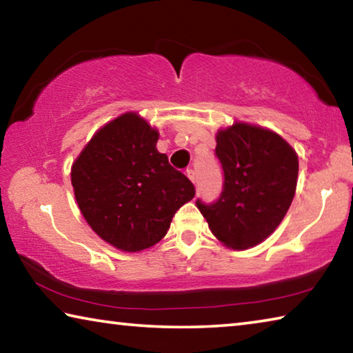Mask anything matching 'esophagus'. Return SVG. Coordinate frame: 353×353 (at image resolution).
Masks as SVG:
<instances>
[{
	"instance_id": "1",
	"label": "esophagus",
	"mask_w": 353,
	"mask_h": 353,
	"mask_svg": "<svg viewBox=\"0 0 353 353\" xmlns=\"http://www.w3.org/2000/svg\"><path fill=\"white\" fill-rule=\"evenodd\" d=\"M187 176H188V179H190V181L193 182V183L198 182V174H196L194 170H188V171H187Z\"/></svg>"
}]
</instances>
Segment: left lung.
Listing matches in <instances>:
<instances>
[{"label": "left lung", "mask_w": 353, "mask_h": 353, "mask_svg": "<svg viewBox=\"0 0 353 353\" xmlns=\"http://www.w3.org/2000/svg\"><path fill=\"white\" fill-rule=\"evenodd\" d=\"M224 182L214 202L198 199L213 235L232 249H248L270 236L294 198L299 160L271 130L236 123L219 130L214 149Z\"/></svg>", "instance_id": "8db88e82"}]
</instances>
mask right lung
<instances>
[{
  "label": "right lung",
  "mask_w": 353,
  "mask_h": 353,
  "mask_svg": "<svg viewBox=\"0 0 353 353\" xmlns=\"http://www.w3.org/2000/svg\"><path fill=\"white\" fill-rule=\"evenodd\" d=\"M159 132L137 113L99 129L71 168L83 218L112 246L139 252L166 235L194 185L157 151Z\"/></svg>",
  "instance_id": "right-lung-1"
}]
</instances>
